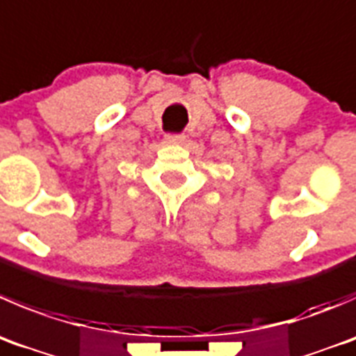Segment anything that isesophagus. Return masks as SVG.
<instances>
[{
	"instance_id": "1",
	"label": "esophagus",
	"mask_w": 356,
	"mask_h": 356,
	"mask_svg": "<svg viewBox=\"0 0 356 356\" xmlns=\"http://www.w3.org/2000/svg\"><path fill=\"white\" fill-rule=\"evenodd\" d=\"M165 140L168 144H182L186 140V136H182V134H168V136H165Z\"/></svg>"
}]
</instances>
